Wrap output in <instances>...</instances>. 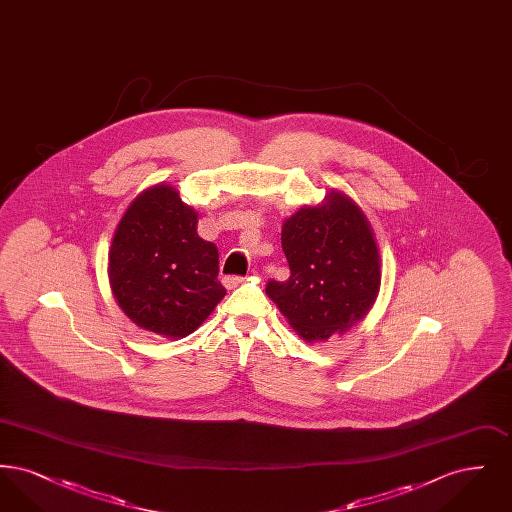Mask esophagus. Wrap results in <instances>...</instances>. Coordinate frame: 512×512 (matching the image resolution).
I'll return each instance as SVG.
<instances>
[{"label":"esophagus","mask_w":512,"mask_h":512,"mask_svg":"<svg viewBox=\"0 0 512 512\" xmlns=\"http://www.w3.org/2000/svg\"><path fill=\"white\" fill-rule=\"evenodd\" d=\"M222 282H224V286L228 290H234V288H238L244 282V276H226Z\"/></svg>","instance_id":"obj_1"}]
</instances>
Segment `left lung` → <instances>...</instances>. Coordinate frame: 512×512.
I'll list each match as a JSON object with an SVG mask.
<instances>
[{
    "label": "left lung",
    "mask_w": 512,
    "mask_h": 512,
    "mask_svg": "<svg viewBox=\"0 0 512 512\" xmlns=\"http://www.w3.org/2000/svg\"><path fill=\"white\" fill-rule=\"evenodd\" d=\"M290 265L267 295L305 341L328 340L355 326L380 290V255L363 211L332 192L322 207H301L282 226Z\"/></svg>",
    "instance_id": "obj_1"
}]
</instances>
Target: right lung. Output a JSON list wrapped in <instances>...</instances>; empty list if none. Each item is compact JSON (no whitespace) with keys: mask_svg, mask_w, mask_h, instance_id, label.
<instances>
[{"mask_svg":"<svg viewBox=\"0 0 512 512\" xmlns=\"http://www.w3.org/2000/svg\"><path fill=\"white\" fill-rule=\"evenodd\" d=\"M219 249L197 234V213L171 186L138 195L122 217L109 280L124 315L165 338H184L226 295Z\"/></svg>","mask_w":512,"mask_h":512,"instance_id":"1","label":"right lung"}]
</instances>
